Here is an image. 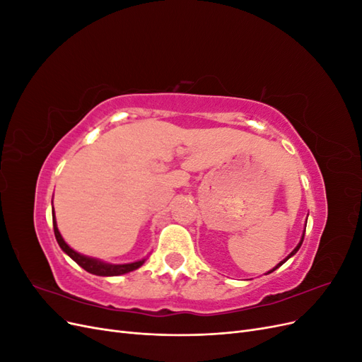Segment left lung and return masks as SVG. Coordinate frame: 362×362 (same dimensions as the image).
<instances>
[{"instance_id": "obj_1", "label": "left lung", "mask_w": 362, "mask_h": 362, "mask_svg": "<svg viewBox=\"0 0 362 362\" xmlns=\"http://www.w3.org/2000/svg\"><path fill=\"white\" fill-rule=\"evenodd\" d=\"M305 226H306V225H305ZM303 237H305V231H303V234H302V238H300V242H299V245H298V246H296V247H294V249H293V250H291V254H290V255H288V257H287V258H286V259H284V261H281V262H279V264H278V266H276V267H273V269H272V270H270V272H267V273H272V272H273V270H276V269H278V267H281V266H282V264H284V262H286V261H287V259H288V258H291V257H293V255H294V254H296V252H298V250H299V247H300V246H302V242H303Z\"/></svg>"}]
</instances>
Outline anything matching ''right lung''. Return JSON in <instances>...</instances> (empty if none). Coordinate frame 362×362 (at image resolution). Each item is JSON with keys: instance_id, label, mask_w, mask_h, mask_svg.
I'll return each instance as SVG.
<instances>
[{"instance_id": "obj_1", "label": "right lung", "mask_w": 362, "mask_h": 362, "mask_svg": "<svg viewBox=\"0 0 362 362\" xmlns=\"http://www.w3.org/2000/svg\"><path fill=\"white\" fill-rule=\"evenodd\" d=\"M52 225H54V234H56V240L59 246L62 247V250L64 254H68L76 264L81 266L86 272L92 273V275H98V276H119V275H124V273L128 272H133L136 269H139L141 264H144L145 259H140L136 262H129V264H108V262H104L98 258H90V257H86L78 254V252H75L72 247L68 246V243L64 242L62 234L59 233V228H57V222H56V216L52 214Z\"/></svg>"}]
</instances>
